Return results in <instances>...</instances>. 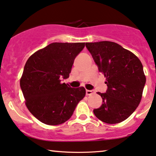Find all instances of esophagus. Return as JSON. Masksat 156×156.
Wrapping results in <instances>:
<instances>
[{"instance_id": "1", "label": "esophagus", "mask_w": 156, "mask_h": 156, "mask_svg": "<svg viewBox=\"0 0 156 156\" xmlns=\"http://www.w3.org/2000/svg\"><path fill=\"white\" fill-rule=\"evenodd\" d=\"M94 93V92H93V90H86V95H92Z\"/></svg>"}]
</instances>
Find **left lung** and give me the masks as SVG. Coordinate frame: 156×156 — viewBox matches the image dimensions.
<instances>
[{
	"instance_id": "left-lung-1",
	"label": "left lung",
	"mask_w": 156,
	"mask_h": 156,
	"mask_svg": "<svg viewBox=\"0 0 156 156\" xmlns=\"http://www.w3.org/2000/svg\"><path fill=\"white\" fill-rule=\"evenodd\" d=\"M99 72L106 78L105 93L95 115L108 124L120 123L136 111L140 102L146 76L142 63L132 52L111 41L86 43Z\"/></svg>"
}]
</instances>
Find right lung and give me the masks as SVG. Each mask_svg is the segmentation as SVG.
Segmentation results:
<instances>
[{"instance_id":"obj_1","label":"right lung","mask_w":156,"mask_h":156,"mask_svg":"<svg viewBox=\"0 0 156 156\" xmlns=\"http://www.w3.org/2000/svg\"><path fill=\"white\" fill-rule=\"evenodd\" d=\"M85 43H53L26 61L20 86L29 111L42 123L56 126L71 117L86 95L83 87L62 83L69 77L74 60Z\"/></svg>"}]
</instances>
